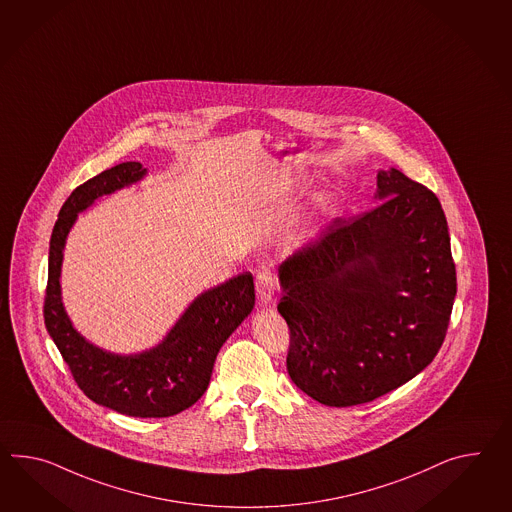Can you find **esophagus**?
I'll list each match as a JSON object with an SVG mask.
<instances>
[{
	"label": "esophagus",
	"mask_w": 512,
	"mask_h": 512,
	"mask_svg": "<svg viewBox=\"0 0 512 512\" xmlns=\"http://www.w3.org/2000/svg\"><path fill=\"white\" fill-rule=\"evenodd\" d=\"M255 288H257V294H259V300H261L262 305H270L272 300H274L275 290V277L272 274V270L264 268V270L257 274Z\"/></svg>",
	"instance_id": "34e87169"
}]
</instances>
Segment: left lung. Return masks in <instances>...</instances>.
Returning <instances> with one entry per match:
<instances>
[{
	"label": "left lung",
	"instance_id": "1",
	"mask_svg": "<svg viewBox=\"0 0 512 512\" xmlns=\"http://www.w3.org/2000/svg\"><path fill=\"white\" fill-rule=\"evenodd\" d=\"M377 205L335 218L279 266L294 385L327 407L374 401L435 359L457 294L437 196L379 170Z\"/></svg>",
	"mask_w": 512,
	"mask_h": 512
}]
</instances>
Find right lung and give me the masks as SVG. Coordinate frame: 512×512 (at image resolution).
<instances>
[{
    "label": "right lung",
    "mask_w": 512,
    "mask_h": 512,
    "mask_svg": "<svg viewBox=\"0 0 512 512\" xmlns=\"http://www.w3.org/2000/svg\"><path fill=\"white\" fill-rule=\"evenodd\" d=\"M146 172L140 163L116 164L79 185L64 201L51 233L44 322L87 398L127 416L166 418L203 396L218 351L255 305V287L253 275L244 272L203 292L161 344L135 355L105 351L75 331L61 300L66 237L79 212L101 196L137 183Z\"/></svg>",
    "instance_id": "right-lung-1"
}]
</instances>
